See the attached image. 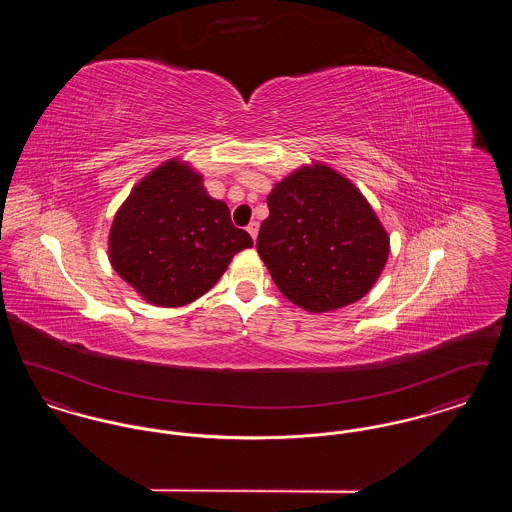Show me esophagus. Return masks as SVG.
<instances>
[{"mask_svg": "<svg viewBox=\"0 0 512 512\" xmlns=\"http://www.w3.org/2000/svg\"><path fill=\"white\" fill-rule=\"evenodd\" d=\"M247 232H249V236H251L253 242H255V240H257V234H259V222H255V220L249 222V224H247Z\"/></svg>", "mask_w": 512, "mask_h": 512, "instance_id": "obj_1", "label": "esophagus"}]
</instances>
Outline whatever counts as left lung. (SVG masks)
Listing matches in <instances>:
<instances>
[{"mask_svg":"<svg viewBox=\"0 0 512 512\" xmlns=\"http://www.w3.org/2000/svg\"><path fill=\"white\" fill-rule=\"evenodd\" d=\"M257 251L292 303L311 313L359 301L380 278L390 236L355 184L328 165H307L267 197Z\"/></svg>","mask_w":512,"mask_h":512,"instance_id":"obj_1","label":"left lung"}]
</instances>
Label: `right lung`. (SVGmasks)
<instances>
[{
  "label": "right lung",
  "instance_id": "obj_1",
  "mask_svg": "<svg viewBox=\"0 0 512 512\" xmlns=\"http://www.w3.org/2000/svg\"><path fill=\"white\" fill-rule=\"evenodd\" d=\"M253 245L232 224L203 176L171 159L144 176L109 232V261L126 284L157 307H182L209 292L232 257Z\"/></svg>",
  "mask_w": 512,
  "mask_h": 512
}]
</instances>
